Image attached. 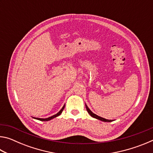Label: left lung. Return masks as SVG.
Listing matches in <instances>:
<instances>
[{
  "mask_svg": "<svg viewBox=\"0 0 153 153\" xmlns=\"http://www.w3.org/2000/svg\"><path fill=\"white\" fill-rule=\"evenodd\" d=\"M85 105H86V110H87V111H88V113L90 114L91 117H94V118H95V119H97V120H100V121H105V122H111V121H113V120H107V119H105V118H103V117H100V116H98V115H96V114H94V113L92 112L91 110L90 109V108H88V106L86 105V104H85Z\"/></svg>",
  "mask_w": 153,
  "mask_h": 153,
  "instance_id": "obj_1",
  "label": "left lung"
}]
</instances>
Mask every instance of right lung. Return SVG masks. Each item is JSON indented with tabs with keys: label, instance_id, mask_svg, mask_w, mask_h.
I'll list each match as a JSON object with an SVG mask.
<instances>
[{
	"label": "right lung",
	"instance_id": "add662e5",
	"mask_svg": "<svg viewBox=\"0 0 153 153\" xmlns=\"http://www.w3.org/2000/svg\"><path fill=\"white\" fill-rule=\"evenodd\" d=\"M65 105H63V107H62L60 111H59L57 113L55 114V115H53V116H51V117H48V118H38V117H33V119H35V120H40V121H50V120H53V119L55 118V117H58V116H59V115H61V114L62 113V112H63V109H64V108H65Z\"/></svg>",
	"mask_w": 153,
	"mask_h": 153
}]
</instances>
